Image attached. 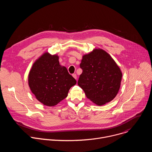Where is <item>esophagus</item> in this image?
I'll use <instances>...</instances> for the list:
<instances>
[{"mask_svg": "<svg viewBox=\"0 0 152 152\" xmlns=\"http://www.w3.org/2000/svg\"><path fill=\"white\" fill-rule=\"evenodd\" d=\"M72 76H73V77L75 79H77V75H76V74H73Z\"/></svg>", "mask_w": 152, "mask_h": 152, "instance_id": "1", "label": "esophagus"}]
</instances>
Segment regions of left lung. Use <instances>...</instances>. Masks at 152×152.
<instances>
[{
	"instance_id": "8db88e82",
	"label": "left lung",
	"mask_w": 152,
	"mask_h": 152,
	"mask_svg": "<svg viewBox=\"0 0 152 152\" xmlns=\"http://www.w3.org/2000/svg\"><path fill=\"white\" fill-rule=\"evenodd\" d=\"M82 73L77 84L88 99L102 106L113 100L120 88L122 73L112 57L95 49L84 55L80 64Z\"/></svg>"
}]
</instances>
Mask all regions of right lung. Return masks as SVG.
<instances>
[{"mask_svg": "<svg viewBox=\"0 0 152 152\" xmlns=\"http://www.w3.org/2000/svg\"><path fill=\"white\" fill-rule=\"evenodd\" d=\"M76 83L66 67L59 64L58 56L48 52L35 61L28 76L32 93L39 102L48 106H55L66 98Z\"/></svg>", "mask_w": 152, "mask_h": 152, "instance_id": "add662e5", "label": "right lung"}]
</instances>
